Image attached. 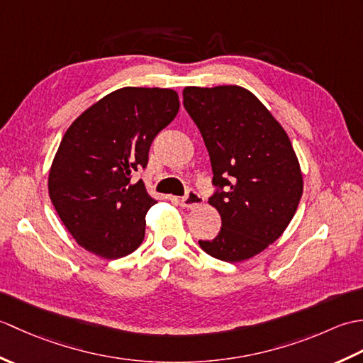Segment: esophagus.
I'll use <instances>...</instances> for the list:
<instances>
[{
    "mask_svg": "<svg viewBox=\"0 0 363 363\" xmlns=\"http://www.w3.org/2000/svg\"><path fill=\"white\" fill-rule=\"evenodd\" d=\"M179 204L182 207H186V209H194V207H198V206L203 204V198H201V195L198 194L196 190L191 189V190L187 191L186 196H182L179 199Z\"/></svg>",
    "mask_w": 363,
    "mask_h": 363,
    "instance_id": "34e87169",
    "label": "esophagus"
}]
</instances>
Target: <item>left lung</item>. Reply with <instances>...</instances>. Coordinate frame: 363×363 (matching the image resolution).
<instances>
[{"label":"left lung","mask_w":363,"mask_h":363,"mask_svg":"<svg viewBox=\"0 0 363 363\" xmlns=\"http://www.w3.org/2000/svg\"><path fill=\"white\" fill-rule=\"evenodd\" d=\"M182 95L209 152L217 187L209 204L221 217L218 235L199 246L230 264L248 260L282 235L298 209V157L279 121L250 90L186 87Z\"/></svg>","instance_id":"left-lung-1"}]
</instances>
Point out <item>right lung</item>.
Listing matches in <instances>:
<instances>
[{
    "instance_id": "obj_1",
    "label": "right lung",
    "mask_w": 363,
    "mask_h": 363,
    "mask_svg": "<svg viewBox=\"0 0 363 363\" xmlns=\"http://www.w3.org/2000/svg\"><path fill=\"white\" fill-rule=\"evenodd\" d=\"M179 111L172 89L123 87L76 118L48 176L51 203L84 250L104 259L134 252L145 215L157 201L133 173L148 164L150 146Z\"/></svg>"
}]
</instances>
